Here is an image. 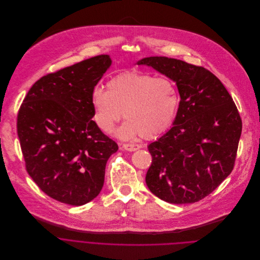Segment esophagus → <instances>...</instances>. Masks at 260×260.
<instances>
[{
	"label": "esophagus",
	"mask_w": 260,
	"mask_h": 260,
	"mask_svg": "<svg viewBox=\"0 0 260 260\" xmlns=\"http://www.w3.org/2000/svg\"><path fill=\"white\" fill-rule=\"evenodd\" d=\"M122 147L128 151H134L138 148H140L141 146L139 144H134V143H123Z\"/></svg>",
	"instance_id": "esophagus-1"
}]
</instances>
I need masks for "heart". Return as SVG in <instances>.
I'll return each mask as SVG.
<instances>
[{
  "instance_id": "heart-1",
  "label": "heart",
  "mask_w": 260,
  "mask_h": 260,
  "mask_svg": "<svg viewBox=\"0 0 260 260\" xmlns=\"http://www.w3.org/2000/svg\"><path fill=\"white\" fill-rule=\"evenodd\" d=\"M107 88L96 87L91 95L93 118L101 130L111 132L123 113L127 122L118 134L124 139L138 135L150 139L172 126L180 99L170 80L126 72L112 78Z\"/></svg>"
}]
</instances>
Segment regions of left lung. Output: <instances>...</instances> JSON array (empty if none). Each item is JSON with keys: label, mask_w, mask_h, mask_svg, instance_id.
<instances>
[{"label": "left lung", "mask_w": 260, "mask_h": 260, "mask_svg": "<svg viewBox=\"0 0 260 260\" xmlns=\"http://www.w3.org/2000/svg\"><path fill=\"white\" fill-rule=\"evenodd\" d=\"M137 64L173 80L181 98L172 128L147 146L152 160L146 185L168 203L198 202L234 169L242 133L239 111L220 80L203 67L164 56Z\"/></svg>", "instance_id": "8db88e82"}]
</instances>
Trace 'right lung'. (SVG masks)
Here are the masks:
<instances>
[{"label": "right lung", "mask_w": 260, "mask_h": 260, "mask_svg": "<svg viewBox=\"0 0 260 260\" xmlns=\"http://www.w3.org/2000/svg\"><path fill=\"white\" fill-rule=\"evenodd\" d=\"M111 64L103 54L48 74L32 85L18 111L26 171L58 202L82 206L95 199L107 162L119 149L92 120V91Z\"/></svg>", "instance_id": "1"}]
</instances>
